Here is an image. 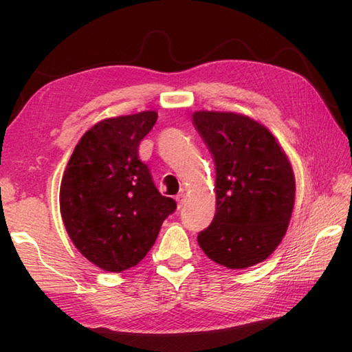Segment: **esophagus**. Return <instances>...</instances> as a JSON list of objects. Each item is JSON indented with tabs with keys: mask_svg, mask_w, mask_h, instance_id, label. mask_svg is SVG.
<instances>
[{
	"mask_svg": "<svg viewBox=\"0 0 352 352\" xmlns=\"http://www.w3.org/2000/svg\"><path fill=\"white\" fill-rule=\"evenodd\" d=\"M175 200H177V205H178V208H182V206L184 205V201H186V194H184L183 190H182L180 194H177V195H175Z\"/></svg>",
	"mask_w": 352,
	"mask_h": 352,
	"instance_id": "1",
	"label": "esophagus"
}]
</instances>
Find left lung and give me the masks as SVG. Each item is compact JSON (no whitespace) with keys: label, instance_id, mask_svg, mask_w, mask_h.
<instances>
[{"label":"left lung","instance_id":"obj_1","mask_svg":"<svg viewBox=\"0 0 352 352\" xmlns=\"http://www.w3.org/2000/svg\"><path fill=\"white\" fill-rule=\"evenodd\" d=\"M192 124L216 166V216L199 245L220 265L247 269L269 258L287 231L294 172L275 136L252 118L195 111Z\"/></svg>","mask_w":352,"mask_h":352}]
</instances>
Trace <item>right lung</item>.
<instances>
[{
	"label": "right lung",
	"mask_w": 352,
	"mask_h": 352,
	"mask_svg": "<svg viewBox=\"0 0 352 352\" xmlns=\"http://www.w3.org/2000/svg\"><path fill=\"white\" fill-rule=\"evenodd\" d=\"M158 115L104 119L77 142L60 184V212L76 248L94 265L119 273L135 267L177 210L138 157Z\"/></svg>",
	"instance_id": "add662e5"
}]
</instances>
